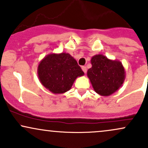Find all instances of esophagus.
Returning <instances> with one entry per match:
<instances>
[{"label": "esophagus", "mask_w": 148, "mask_h": 148, "mask_svg": "<svg viewBox=\"0 0 148 148\" xmlns=\"http://www.w3.org/2000/svg\"><path fill=\"white\" fill-rule=\"evenodd\" d=\"M81 69H82V70L84 71V73H86V72H87V68H86V67H85V66H83V67H81Z\"/></svg>", "instance_id": "1"}]
</instances>
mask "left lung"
Here are the masks:
<instances>
[{"label":"left lung","instance_id":"left-lung-1","mask_svg":"<svg viewBox=\"0 0 148 148\" xmlns=\"http://www.w3.org/2000/svg\"><path fill=\"white\" fill-rule=\"evenodd\" d=\"M87 76L93 89L101 96H110L120 89L125 79V67L120 61L97 54L91 58Z\"/></svg>","mask_w":148,"mask_h":148}]
</instances>
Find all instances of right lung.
Listing matches in <instances>:
<instances>
[{
  "instance_id": "add662e5",
  "label": "right lung",
  "mask_w": 148,
  "mask_h": 148,
  "mask_svg": "<svg viewBox=\"0 0 148 148\" xmlns=\"http://www.w3.org/2000/svg\"><path fill=\"white\" fill-rule=\"evenodd\" d=\"M37 75L45 88L53 94H63L84 72L70 54L60 53H50L44 58L37 67Z\"/></svg>"
}]
</instances>
